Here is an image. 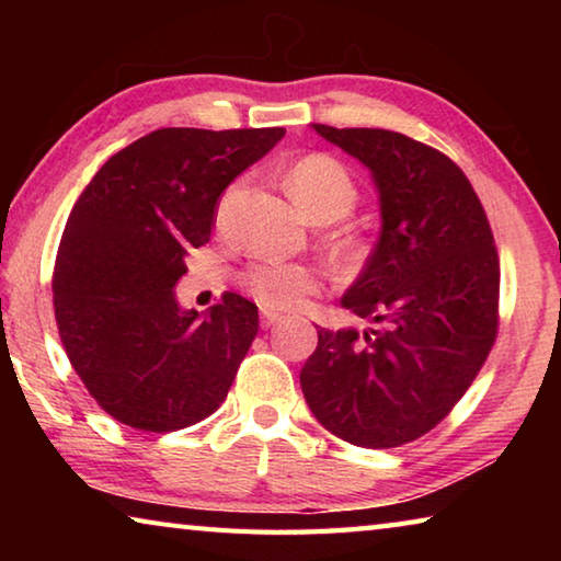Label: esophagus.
Returning <instances> with one entry per match:
<instances>
[{"mask_svg": "<svg viewBox=\"0 0 561 561\" xmlns=\"http://www.w3.org/2000/svg\"><path fill=\"white\" fill-rule=\"evenodd\" d=\"M279 321H282V317L274 314V311H262V314H260L262 329H272L274 324H279Z\"/></svg>", "mask_w": 561, "mask_h": 561, "instance_id": "esophagus-1", "label": "esophagus"}]
</instances>
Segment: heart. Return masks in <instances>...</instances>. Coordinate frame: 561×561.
Returning <instances> with one entry per match:
<instances>
[{
    "mask_svg": "<svg viewBox=\"0 0 561 561\" xmlns=\"http://www.w3.org/2000/svg\"><path fill=\"white\" fill-rule=\"evenodd\" d=\"M284 187H287L294 205L309 222L329 225L339 222L354 210L358 201V187L348 168L327 153H311L291 163L284 173ZM240 185L227 190L217 220H225L230 213ZM329 250L344 264H354L364 257V240L351 230H339L329 237ZM242 289L257 299L262 307L289 309L309 297L319 287V274L309 264L299 262H252L240 274Z\"/></svg>",
    "mask_w": 561,
    "mask_h": 561,
    "instance_id": "1",
    "label": "heart"
}]
</instances>
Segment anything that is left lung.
<instances>
[{"mask_svg":"<svg viewBox=\"0 0 561 561\" xmlns=\"http://www.w3.org/2000/svg\"><path fill=\"white\" fill-rule=\"evenodd\" d=\"M311 128L371 170L381 234L341 299L374 327L319 329L301 391L336 438L398 448L453 411L495 344V240L470 180L440 150L383 128Z\"/></svg>","mask_w":561,"mask_h":561,"instance_id":"1","label":"left lung"}]
</instances>
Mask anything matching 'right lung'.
I'll list each match as a JSON object with an SVG mask.
<instances>
[{
	"instance_id": "add662e5",
	"label": "right lung",
	"mask_w": 561,
	"mask_h": 561,
	"mask_svg": "<svg viewBox=\"0 0 561 561\" xmlns=\"http://www.w3.org/2000/svg\"><path fill=\"white\" fill-rule=\"evenodd\" d=\"M284 128H160L111 156L64 227L54 314L73 371L136 431L201 423L227 398L260 329L234 291L197 314L175 284L210 240L225 187L279 144Z\"/></svg>"
}]
</instances>
